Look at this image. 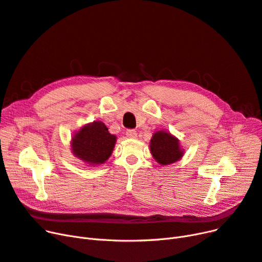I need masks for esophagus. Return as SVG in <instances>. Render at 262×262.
<instances>
[{
  "label": "esophagus",
  "instance_id": "1",
  "mask_svg": "<svg viewBox=\"0 0 262 262\" xmlns=\"http://www.w3.org/2000/svg\"><path fill=\"white\" fill-rule=\"evenodd\" d=\"M125 135H127V137L130 139H135L137 138V131L133 129H129V130H127V132H125Z\"/></svg>",
  "mask_w": 262,
  "mask_h": 262
}]
</instances>
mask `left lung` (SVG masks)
<instances>
[{
    "mask_svg": "<svg viewBox=\"0 0 262 262\" xmlns=\"http://www.w3.org/2000/svg\"><path fill=\"white\" fill-rule=\"evenodd\" d=\"M149 146L154 159L161 165L179 161L184 155V149L181 147L180 141L170 132L163 130L157 131L152 134Z\"/></svg>",
    "mask_w": 262,
    "mask_h": 262,
    "instance_id": "obj_1",
    "label": "left lung"
}]
</instances>
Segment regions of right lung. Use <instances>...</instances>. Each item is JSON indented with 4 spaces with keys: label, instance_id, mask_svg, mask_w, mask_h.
Returning <instances> with one entry per match:
<instances>
[{
    "label": "right lung",
    "instance_id": "obj_1",
    "mask_svg": "<svg viewBox=\"0 0 262 262\" xmlns=\"http://www.w3.org/2000/svg\"><path fill=\"white\" fill-rule=\"evenodd\" d=\"M116 137L108 132L102 121H93L81 127L72 139L71 147L75 157L96 166L105 162L113 152Z\"/></svg>",
    "mask_w": 262,
    "mask_h": 262
}]
</instances>
